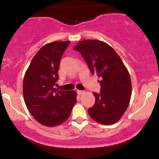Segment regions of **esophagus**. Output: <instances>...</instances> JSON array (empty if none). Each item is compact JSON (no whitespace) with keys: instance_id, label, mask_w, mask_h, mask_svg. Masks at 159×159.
I'll return each instance as SVG.
<instances>
[{"instance_id":"1","label":"esophagus","mask_w":159,"mask_h":159,"mask_svg":"<svg viewBox=\"0 0 159 159\" xmlns=\"http://www.w3.org/2000/svg\"><path fill=\"white\" fill-rule=\"evenodd\" d=\"M77 93L78 95H82V94L84 93V91H83V90H77Z\"/></svg>"}]
</instances>
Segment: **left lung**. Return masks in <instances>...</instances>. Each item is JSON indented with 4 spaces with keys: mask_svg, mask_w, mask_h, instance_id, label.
Segmentation results:
<instances>
[{
    "mask_svg": "<svg viewBox=\"0 0 159 159\" xmlns=\"http://www.w3.org/2000/svg\"><path fill=\"white\" fill-rule=\"evenodd\" d=\"M74 50L81 53L91 73L102 78L98 81L100 93H93L94 105L88 109L90 117L103 125L116 123L129 106L132 94L126 67L114 49L99 40H82Z\"/></svg>",
    "mask_w": 159,
    "mask_h": 159,
    "instance_id": "obj_1",
    "label": "left lung"
}]
</instances>
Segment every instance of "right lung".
Wrapping results in <instances>:
<instances>
[{
    "label": "right lung",
    "mask_w": 159,
    "mask_h": 159,
    "mask_svg": "<svg viewBox=\"0 0 159 159\" xmlns=\"http://www.w3.org/2000/svg\"><path fill=\"white\" fill-rule=\"evenodd\" d=\"M70 42H53L42 47L31 61L23 81V95L31 115L45 126L59 125L69 118L75 105L76 92L54 88L59 79L62 55Z\"/></svg>",
    "instance_id": "right-lung-1"
}]
</instances>
